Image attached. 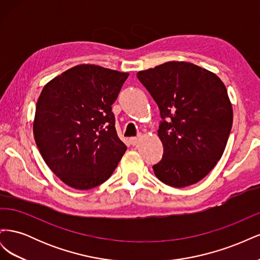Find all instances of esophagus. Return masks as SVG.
I'll return each mask as SVG.
<instances>
[{
    "label": "esophagus",
    "instance_id": "obj_1",
    "mask_svg": "<svg viewBox=\"0 0 260 260\" xmlns=\"http://www.w3.org/2000/svg\"><path fill=\"white\" fill-rule=\"evenodd\" d=\"M139 140H140L139 137H132V138L129 139V142H130L131 145H137L138 142H139Z\"/></svg>",
    "mask_w": 260,
    "mask_h": 260
}]
</instances>
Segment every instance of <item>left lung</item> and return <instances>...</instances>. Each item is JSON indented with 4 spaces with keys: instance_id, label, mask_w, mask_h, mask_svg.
I'll return each mask as SVG.
<instances>
[{
    "instance_id": "8db88e82",
    "label": "left lung",
    "mask_w": 260,
    "mask_h": 260,
    "mask_svg": "<svg viewBox=\"0 0 260 260\" xmlns=\"http://www.w3.org/2000/svg\"><path fill=\"white\" fill-rule=\"evenodd\" d=\"M158 105L161 160L153 166L162 183L184 187L205 178L221 158L233 121L225 85L192 62L167 61L137 74Z\"/></svg>"
}]
</instances>
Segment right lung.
<instances>
[{
    "mask_svg": "<svg viewBox=\"0 0 260 260\" xmlns=\"http://www.w3.org/2000/svg\"><path fill=\"white\" fill-rule=\"evenodd\" d=\"M128 76L82 64L44 85L36 106L35 140L45 164L70 187L89 190L105 182L127 151L112 105Z\"/></svg>",
    "mask_w": 260,
    "mask_h": 260,
    "instance_id": "1",
    "label": "right lung"
}]
</instances>
